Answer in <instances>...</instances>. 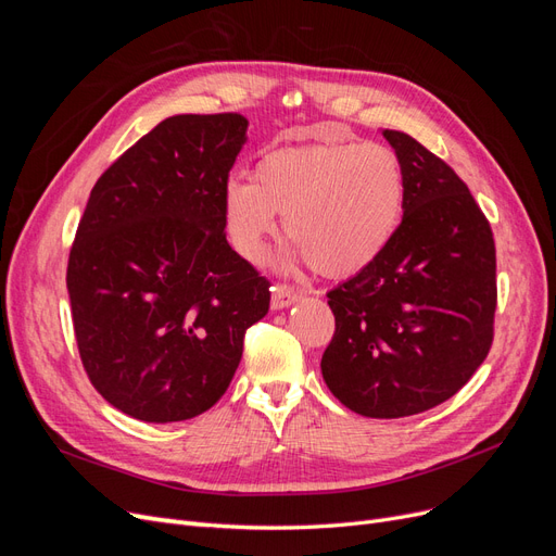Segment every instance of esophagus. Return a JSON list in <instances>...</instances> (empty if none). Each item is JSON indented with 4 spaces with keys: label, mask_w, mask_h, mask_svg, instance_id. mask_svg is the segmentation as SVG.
<instances>
[{
    "label": "esophagus",
    "mask_w": 556,
    "mask_h": 556,
    "mask_svg": "<svg viewBox=\"0 0 556 556\" xmlns=\"http://www.w3.org/2000/svg\"><path fill=\"white\" fill-rule=\"evenodd\" d=\"M299 296H301V294H299L294 288H290V285H282V282H278V285H274L271 308H274V311L288 308V306H292V304H294V301H296Z\"/></svg>",
    "instance_id": "1"
}]
</instances>
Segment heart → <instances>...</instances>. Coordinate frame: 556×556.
Listing matches in <instances>:
<instances>
[{
    "label": "heart",
    "mask_w": 556,
    "mask_h": 556,
    "mask_svg": "<svg viewBox=\"0 0 556 556\" xmlns=\"http://www.w3.org/2000/svg\"><path fill=\"white\" fill-rule=\"evenodd\" d=\"M403 208L406 176L394 150L345 139L268 150L252 178H229L223 190L225 233L243 260H264L285 215L292 260L333 278L374 264L396 237Z\"/></svg>",
    "instance_id": "heart-1"
}]
</instances>
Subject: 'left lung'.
<instances>
[{
	"label": "left lung",
	"instance_id": "1",
	"mask_svg": "<svg viewBox=\"0 0 556 556\" xmlns=\"http://www.w3.org/2000/svg\"><path fill=\"white\" fill-rule=\"evenodd\" d=\"M406 176L392 243L333 288L323 378L345 408L396 419L457 394L494 341L496 248L466 182L403 131L384 129Z\"/></svg>",
	"mask_w": 556,
	"mask_h": 556
}]
</instances>
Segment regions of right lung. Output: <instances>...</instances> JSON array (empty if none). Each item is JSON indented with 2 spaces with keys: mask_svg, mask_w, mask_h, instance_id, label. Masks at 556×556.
Wrapping results in <instances>:
<instances>
[{
  "mask_svg": "<svg viewBox=\"0 0 556 556\" xmlns=\"http://www.w3.org/2000/svg\"><path fill=\"white\" fill-rule=\"evenodd\" d=\"M239 113L172 115L99 176L66 266L94 390L141 422L215 406L271 282L227 243L223 190L245 143Z\"/></svg>",
  "mask_w": 556,
  "mask_h": 556,
  "instance_id": "obj_1",
  "label": "right lung"
}]
</instances>
